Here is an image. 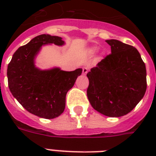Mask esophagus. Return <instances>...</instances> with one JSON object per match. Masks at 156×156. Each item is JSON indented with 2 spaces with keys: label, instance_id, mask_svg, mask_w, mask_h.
I'll return each mask as SVG.
<instances>
[{
  "label": "esophagus",
  "instance_id": "1",
  "mask_svg": "<svg viewBox=\"0 0 156 156\" xmlns=\"http://www.w3.org/2000/svg\"><path fill=\"white\" fill-rule=\"evenodd\" d=\"M88 72V68L87 67H83V74H87Z\"/></svg>",
  "mask_w": 156,
  "mask_h": 156
}]
</instances>
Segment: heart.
I'll return each mask as SVG.
<instances>
[{
  "instance_id": "heart-1",
  "label": "heart",
  "mask_w": 156,
  "mask_h": 156,
  "mask_svg": "<svg viewBox=\"0 0 156 156\" xmlns=\"http://www.w3.org/2000/svg\"><path fill=\"white\" fill-rule=\"evenodd\" d=\"M95 49H93V52H95Z\"/></svg>"
}]
</instances>
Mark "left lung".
<instances>
[{
    "label": "left lung",
    "mask_w": 156,
    "mask_h": 156,
    "mask_svg": "<svg viewBox=\"0 0 156 156\" xmlns=\"http://www.w3.org/2000/svg\"><path fill=\"white\" fill-rule=\"evenodd\" d=\"M106 42L112 53L87 73V94L95 110L119 117L132 111L145 95L147 70L135 48L116 40Z\"/></svg>",
    "instance_id": "8db88e82"
}]
</instances>
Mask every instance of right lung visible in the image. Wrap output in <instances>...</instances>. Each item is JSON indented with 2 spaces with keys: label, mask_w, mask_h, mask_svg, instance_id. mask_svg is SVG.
<instances>
[{
  "label": "right lung",
  "mask_w": 156,
  "mask_h": 156,
  "mask_svg": "<svg viewBox=\"0 0 156 156\" xmlns=\"http://www.w3.org/2000/svg\"><path fill=\"white\" fill-rule=\"evenodd\" d=\"M64 44L62 38L40 35L13 55L7 69L9 88L13 97L30 113L45 119L59 116L65 110L66 96L81 75L82 69L63 71L54 68L40 70L34 63L43 45Z\"/></svg>",
  "instance_id": "1"
}]
</instances>
